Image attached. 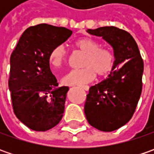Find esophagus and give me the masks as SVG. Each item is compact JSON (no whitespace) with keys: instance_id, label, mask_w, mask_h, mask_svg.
Returning a JSON list of instances; mask_svg holds the SVG:
<instances>
[{"instance_id":"esophagus-1","label":"esophagus","mask_w":154,"mask_h":154,"mask_svg":"<svg viewBox=\"0 0 154 154\" xmlns=\"http://www.w3.org/2000/svg\"><path fill=\"white\" fill-rule=\"evenodd\" d=\"M81 88V89H83V90H85V91H88L89 90V86H86V85H80L79 86Z\"/></svg>"}]
</instances>
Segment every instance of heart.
I'll return each mask as SVG.
<instances>
[{
    "label": "heart",
    "mask_w": 154,
    "mask_h": 154,
    "mask_svg": "<svg viewBox=\"0 0 154 154\" xmlns=\"http://www.w3.org/2000/svg\"><path fill=\"white\" fill-rule=\"evenodd\" d=\"M74 46L83 52L85 56L81 62L83 68L70 70L62 78L65 85H82L92 81L96 74L105 77L112 71L115 65V56L112 51L100 47L98 41L91 38H80L74 41ZM66 61V51L62 45L54 47L49 55V62L52 67L59 68Z\"/></svg>",
    "instance_id": "heart-1"
}]
</instances>
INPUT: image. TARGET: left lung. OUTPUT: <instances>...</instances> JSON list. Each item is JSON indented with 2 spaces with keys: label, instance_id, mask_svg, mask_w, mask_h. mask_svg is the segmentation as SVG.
<instances>
[{
  "label": "left lung",
  "instance_id": "1",
  "mask_svg": "<svg viewBox=\"0 0 154 154\" xmlns=\"http://www.w3.org/2000/svg\"><path fill=\"white\" fill-rule=\"evenodd\" d=\"M112 46L115 65L109 77L89 89L85 115L92 127L104 132L121 128L135 111L142 91L144 62L138 45L129 33L115 26L88 29Z\"/></svg>",
  "mask_w": 154,
  "mask_h": 154
}]
</instances>
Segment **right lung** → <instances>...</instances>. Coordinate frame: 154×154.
<instances>
[{
    "instance_id": "add662e5",
    "label": "right lung",
    "mask_w": 154,
    "mask_h": 154,
    "mask_svg": "<svg viewBox=\"0 0 154 154\" xmlns=\"http://www.w3.org/2000/svg\"><path fill=\"white\" fill-rule=\"evenodd\" d=\"M71 35L65 27L39 24L27 28L11 54L12 106L17 118L32 130H49L62 120L68 86L56 88L49 55Z\"/></svg>"
}]
</instances>
